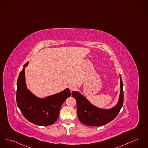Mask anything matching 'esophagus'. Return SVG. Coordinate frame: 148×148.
Returning a JSON list of instances; mask_svg holds the SVG:
<instances>
[{
  "mask_svg": "<svg viewBox=\"0 0 148 148\" xmlns=\"http://www.w3.org/2000/svg\"><path fill=\"white\" fill-rule=\"evenodd\" d=\"M69 89L71 91H72V90H74L76 89V87H75V86H74L73 84H71L69 86Z\"/></svg>",
  "mask_w": 148,
  "mask_h": 148,
  "instance_id": "obj_1",
  "label": "esophagus"
}]
</instances>
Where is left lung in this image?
<instances>
[{
	"label": "left lung",
	"mask_w": 148,
	"mask_h": 148,
	"mask_svg": "<svg viewBox=\"0 0 148 148\" xmlns=\"http://www.w3.org/2000/svg\"><path fill=\"white\" fill-rule=\"evenodd\" d=\"M120 78V93L117 103L110 109L99 108L89 102L87 98L78 92L71 93L77 101V113L79 121L84 125L91 126H100L113 120L120 112L123 103V83Z\"/></svg>",
	"instance_id": "left-lung-1"
}]
</instances>
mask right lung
<instances>
[{
    "instance_id": "right-lung-1",
    "label": "right lung",
    "mask_w": 148,
    "mask_h": 148,
    "mask_svg": "<svg viewBox=\"0 0 148 148\" xmlns=\"http://www.w3.org/2000/svg\"><path fill=\"white\" fill-rule=\"evenodd\" d=\"M28 62L24 65L18 78V107L28 121L40 126L51 125L58 120L62 104L71 96L69 89L44 98L35 96L27 89L26 84L25 70Z\"/></svg>"
}]
</instances>
